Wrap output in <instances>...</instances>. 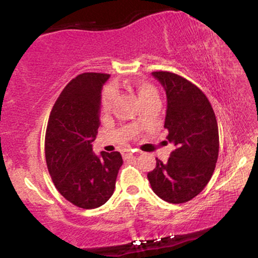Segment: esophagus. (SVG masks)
<instances>
[{
    "label": "esophagus",
    "mask_w": 258,
    "mask_h": 258,
    "mask_svg": "<svg viewBox=\"0 0 258 258\" xmlns=\"http://www.w3.org/2000/svg\"><path fill=\"white\" fill-rule=\"evenodd\" d=\"M133 155H135V152H133V150L125 149V150H123V152H122V158L125 159V160L133 158Z\"/></svg>",
    "instance_id": "34e87169"
}]
</instances>
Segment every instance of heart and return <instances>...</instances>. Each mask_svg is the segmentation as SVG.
I'll return each mask as SVG.
<instances>
[{
    "label": "heart",
    "mask_w": 258,
    "mask_h": 258,
    "mask_svg": "<svg viewBox=\"0 0 258 258\" xmlns=\"http://www.w3.org/2000/svg\"><path fill=\"white\" fill-rule=\"evenodd\" d=\"M131 87L137 92L138 94V98L141 99V102L147 103L152 99H159V93L156 87L149 82L146 81H139V82H135L132 84ZM115 99H116V90H115L114 86L109 85L103 90L102 93V108L104 110H108L110 109L112 104H114Z\"/></svg>",
    "instance_id": "b5f03b06"
}]
</instances>
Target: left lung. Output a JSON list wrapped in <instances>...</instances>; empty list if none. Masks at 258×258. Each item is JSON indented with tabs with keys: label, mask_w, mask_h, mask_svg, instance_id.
I'll use <instances>...</instances> for the list:
<instances>
[{
	"label": "left lung",
	"mask_w": 258,
	"mask_h": 258,
	"mask_svg": "<svg viewBox=\"0 0 258 258\" xmlns=\"http://www.w3.org/2000/svg\"><path fill=\"white\" fill-rule=\"evenodd\" d=\"M152 74L166 91L164 127L174 149L166 162L156 159L148 179L160 199L183 204L200 194L214 173L220 149L217 120L199 87L177 74Z\"/></svg>",
	"instance_id": "left-lung-1"
}]
</instances>
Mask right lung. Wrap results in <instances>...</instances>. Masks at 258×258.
<instances>
[{
	"label": "right lung",
	"instance_id": "1",
	"mask_svg": "<svg viewBox=\"0 0 258 258\" xmlns=\"http://www.w3.org/2000/svg\"><path fill=\"white\" fill-rule=\"evenodd\" d=\"M109 74L84 73L69 82L53 105L44 154L57 190L81 209L104 205L114 193L122 158L92 152L100 125V97Z\"/></svg>",
	"mask_w": 258,
	"mask_h": 258
}]
</instances>
